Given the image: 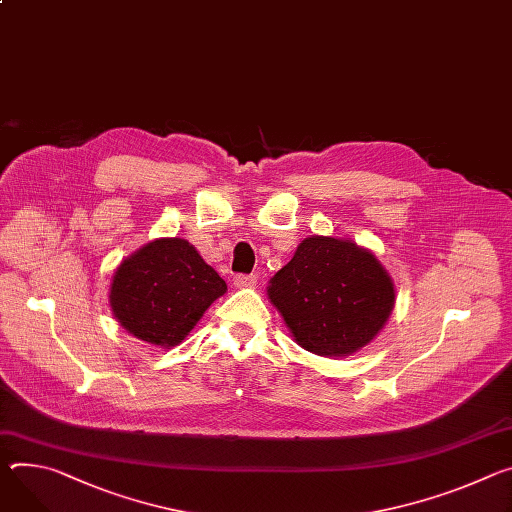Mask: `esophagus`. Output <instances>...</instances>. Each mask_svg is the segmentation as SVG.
I'll return each mask as SVG.
<instances>
[{
	"label": "esophagus",
	"instance_id": "1",
	"mask_svg": "<svg viewBox=\"0 0 512 512\" xmlns=\"http://www.w3.org/2000/svg\"><path fill=\"white\" fill-rule=\"evenodd\" d=\"M232 282H235L237 288H255L257 286V275L253 273H237L232 277Z\"/></svg>",
	"mask_w": 512,
	"mask_h": 512
}]
</instances>
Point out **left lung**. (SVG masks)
<instances>
[{
    "label": "left lung",
    "mask_w": 512,
    "mask_h": 512,
    "mask_svg": "<svg viewBox=\"0 0 512 512\" xmlns=\"http://www.w3.org/2000/svg\"><path fill=\"white\" fill-rule=\"evenodd\" d=\"M294 341L322 357L353 355L392 314L396 290L376 255L347 239H304L267 286Z\"/></svg>",
    "instance_id": "obj_1"
}]
</instances>
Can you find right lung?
<instances>
[{
	"mask_svg": "<svg viewBox=\"0 0 512 512\" xmlns=\"http://www.w3.org/2000/svg\"><path fill=\"white\" fill-rule=\"evenodd\" d=\"M226 282L185 239H157L126 257L112 280L110 306L122 327L169 349L196 327Z\"/></svg>",
	"mask_w": 512,
	"mask_h": 512,
	"instance_id": "1",
	"label": "right lung"
}]
</instances>
